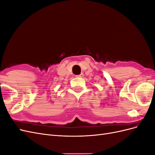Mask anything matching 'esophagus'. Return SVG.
I'll use <instances>...</instances> for the list:
<instances>
[{"label":"esophagus","instance_id":"esophagus-1","mask_svg":"<svg viewBox=\"0 0 155 155\" xmlns=\"http://www.w3.org/2000/svg\"><path fill=\"white\" fill-rule=\"evenodd\" d=\"M83 76H84L83 73H81V74H79V75H78V76H76V77H78V78H83Z\"/></svg>","mask_w":155,"mask_h":155}]
</instances>
